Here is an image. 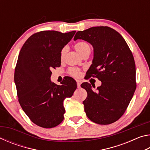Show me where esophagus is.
Instances as JSON below:
<instances>
[{"instance_id": "1", "label": "esophagus", "mask_w": 150, "mask_h": 150, "mask_svg": "<svg viewBox=\"0 0 150 150\" xmlns=\"http://www.w3.org/2000/svg\"><path fill=\"white\" fill-rule=\"evenodd\" d=\"M77 87L79 88L81 87V81L79 80L77 81Z\"/></svg>"}]
</instances>
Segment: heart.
I'll return each instance as SVG.
<instances>
[{"label": "heart", "instance_id": "obj_1", "mask_svg": "<svg viewBox=\"0 0 150 150\" xmlns=\"http://www.w3.org/2000/svg\"><path fill=\"white\" fill-rule=\"evenodd\" d=\"M75 50H77L81 55L84 54V53L86 52H91L90 45L87 42H77V44H75ZM65 54V48H63L60 54V56L62 59H63V57H64ZM69 73L71 75L74 76V77H79V76L80 75V71L77 69H75V68H71V69H70Z\"/></svg>", "mask_w": 150, "mask_h": 150}]
</instances>
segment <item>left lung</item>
Returning a JSON list of instances; mask_svg holds the SVG:
<instances>
[{
    "mask_svg": "<svg viewBox=\"0 0 150 150\" xmlns=\"http://www.w3.org/2000/svg\"><path fill=\"white\" fill-rule=\"evenodd\" d=\"M78 39L93 47L94 57L88 77H96L102 82L96 91L88 83L81 85L87 92L83 101L86 115L98 124L115 122L125 112L136 88L133 55L123 37L110 27H92L79 31L74 40Z\"/></svg>",
    "mask_w": 150,
    "mask_h": 150,
    "instance_id": "obj_1",
    "label": "left lung"
}]
</instances>
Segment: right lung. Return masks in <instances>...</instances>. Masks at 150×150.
<instances>
[{
  "label": "right lung",
  "instance_id": "1",
  "mask_svg": "<svg viewBox=\"0 0 150 150\" xmlns=\"http://www.w3.org/2000/svg\"><path fill=\"white\" fill-rule=\"evenodd\" d=\"M75 32L35 33L20 52L14 72L19 103L32 122L42 128H54L62 122L65 112L63 101L77 88V83L70 77L61 85L50 80L52 70L61 65V52Z\"/></svg>",
  "mask_w": 150,
  "mask_h": 150
}]
</instances>
